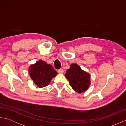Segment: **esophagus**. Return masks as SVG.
<instances>
[{
    "label": "esophagus",
    "mask_w": 126,
    "mask_h": 126,
    "mask_svg": "<svg viewBox=\"0 0 126 126\" xmlns=\"http://www.w3.org/2000/svg\"><path fill=\"white\" fill-rule=\"evenodd\" d=\"M58 73H60V74H63L64 73V70H63L62 69H59V70H58Z\"/></svg>",
    "instance_id": "34e87169"
}]
</instances>
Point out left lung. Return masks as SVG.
<instances>
[{
    "mask_svg": "<svg viewBox=\"0 0 126 126\" xmlns=\"http://www.w3.org/2000/svg\"><path fill=\"white\" fill-rule=\"evenodd\" d=\"M70 86L78 93L86 91L90 85V75L77 64H71L65 74Z\"/></svg>",
    "mask_w": 126,
    "mask_h": 126,
    "instance_id": "obj_1",
    "label": "left lung"
}]
</instances>
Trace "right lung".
I'll use <instances>...</instances> for the list:
<instances>
[{"instance_id": "obj_1", "label": "right lung", "mask_w": 126, "mask_h": 126, "mask_svg": "<svg viewBox=\"0 0 126 126\" xmlns=\"http://www.w3.org/2000/svg\"><path fill=\"white\" fill-rule=\"evenodd\" d=\"M29 73L31 79L39 88L49 85L51 79L57 74L51 65L41 60L30 66Z\"/></svg>"}]
</instances>
